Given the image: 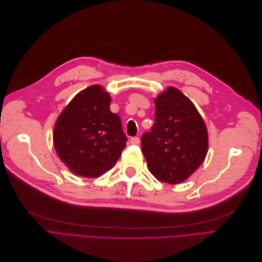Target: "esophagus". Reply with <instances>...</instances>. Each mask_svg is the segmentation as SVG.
Segmentation results:
<instances>
[{
	"label": "esophagus",
	"instance_id": "34e87169",
	"mask_svg": "<svg viewBox=\"0 0 262 262\" xmlns=\"http://www.w3.org/2000/svg\"><path fill=\"white\" fill-rule=\"evenodd\" d=\"M130 142H131V144H133V145H139L140 144V138L133 137V138L130 139Z\"/></svg>",
	"mask_w": 262,
	"mask_h": 262
}]
</instances>
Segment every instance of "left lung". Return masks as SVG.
I'll list each match as a JSON object with an SVG mask.
<instances>
[{
  "mask_svg": "<svg viewBox=\"0 0 262 262\" xmlns=\"http://www.w3.org/2000/svg\"><path fill=\"white\" fill-rule=\"evenodd\" d=\"M155 101V120L141 139L148 170L170 185L185 181L208 153V131L194 105L175 87Z\"/></svg>",
  "mask_w": 262,
  "mask_h": 262,
  "instance_id": "left-lung-1",
  "label": "left lung"
}]
</instances>
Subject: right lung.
Returning <instances> with one entry per match:
<instances>
[{
  "label": "right lung",
  "instance_id": "1",
  "mask_svg": "<svg viewBox=\"0 0 262 262\" xmlns=\"http://www.w3.org/2000/svg\"><path fill=\"white\" fill-rule=\"evenodd\" d=\"M112 98L99 85L78 93L59 116L53 143L71 171L86 178L112 169L125 147L120 117L110 112Z\"/></svg>",
  "mask_w": 262,
  "mask_h": 262
}]
</instances>
